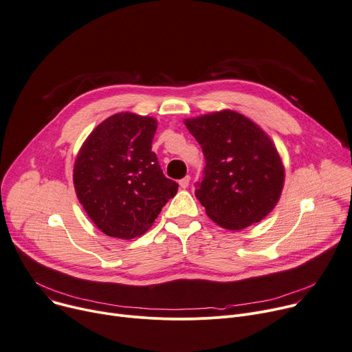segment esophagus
Segmentation results:
<instances>
[{
    "label": "esophagus",
    "instance_id": "1",
    "mask_svg": "<svg viewBox=\"0 0 352 352\" xmlns=\"http://www.w3.org/2000/svg\"><path fill=\"white\" fill-rule=\"evenodd\" d=\"M189 181H190V177H189V175L184 177L182 179H179V186H181V188H186V186L189 185Z\"/></svg>",
    "mask_w": 352,
    "mask_h": 352
}]
</instances>
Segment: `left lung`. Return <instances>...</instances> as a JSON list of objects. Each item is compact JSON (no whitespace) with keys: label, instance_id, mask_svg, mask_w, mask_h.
<instances>
[{"label":"left lung","instance_id":"1","mask_svg":"<svg viewBox=\"0 0 352 352\" xmlns=\"http://www.w3.org/2000/svg\"><path fill=\"white\" fill-rule=\"evenodd\" d=\"M185 124L205 155L195 195L208 216L229 230L263 220L279 201L285 178L270 138L233 111L186 119Z\"/></svg>","mask_w":352,"mask_h":352}]
</instances>
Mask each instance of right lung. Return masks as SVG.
Masks as SVG:
<instances>
[{
    "label": "right lung",
    "mask_w": 352,
    "mask_h": 352,
    "mask_svg": "<svg viewBox=\"0 0 352 352\" xmlns=\"http://www.w3.org/2000/svg\"><path fill=\"white\" fill-rule=\"evenodd\" d=\"M155 129L153 118L116 113L95 127L76 158L77 198L111 237L143 234L177 194L178 184L163 174L151 151Z\"/></svg>",
    "instance_id": "right-lung-1"
}]
</instances>
